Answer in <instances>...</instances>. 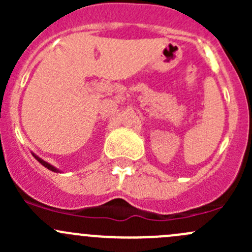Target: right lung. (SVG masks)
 Listing matches in <instances>:
<instances>
[{
	"label": "right lung",
	"instance_id": "obj_1",
	"mask_svg": "<svg viewBox=\"0 0 252 252\" xmlns=\"http://www.w3.org/2000/svg\"><path fill=\"white\" fill-rule=\"evenodd\" d=\"M32 155H34V154H32ZM34 157H35V158H36V159H37V161H39V162H40V163H41V164H42V166H45V167H46V168H47V169H50V171H52V172H58V169H56V168H55V167H53V166H51V164H50V163H47V162L42 161V159H41V158H39V157H37V156H35V155H34Z\"/></svg>",
	"mask_w": 252,
	"mask_h": 252
}]
</instances>
